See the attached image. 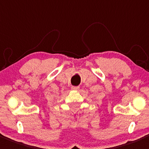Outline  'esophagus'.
Listing matches in <instances>:
<instances>
[{
    "label": "esophagus",
    "mask_w": 149,
    "mask_h": 149,
    "mask_svg": "<svg viewBox=\"0 0 149 149\" xmlns=\"http://www.w3.org/2000/svg\"><path fill=\"white\" fill-rule=\"evenodd\" d=\"M71 89L73 91H78L79 89V86H72Z\"/></svg>",
    "instance_id": "1"
}]
</instances>
